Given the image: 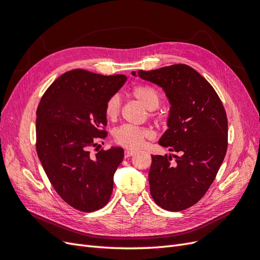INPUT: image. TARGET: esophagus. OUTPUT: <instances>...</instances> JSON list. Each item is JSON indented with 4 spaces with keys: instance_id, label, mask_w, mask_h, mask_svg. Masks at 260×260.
Here are the masks:
<instances>
[{
    "instance_id": "obj_1",
    "label": "esophagus",
    "mask_w": 260,
    "mask_h": 260,
    "mask_svg": "<svg viewBox=\"0 0 260 260\" xmlns=\"http://www.w3.org/2000/svg\"><path fill=\"white\" fill-rule=\"evenodd\" d=\"M134 153V151H132V150H124V158H129V157H131V155H133Z\"/></svg>"
}]
</instances>
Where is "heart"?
Returning <instances> with one entry per match:
<instances>
[{"label": "heart", "mask_w": 260, "mask_h": 260, "mask_svg": "<svg viewBox=\"0 0 260 260\" xmlns=\"http://www.w3.org/2000/svg\"><path fill=\"white\" fill-rule=\"evenodd\" d=\"M131 95L137 99L141 105L148 111L157 109L160 103L159 92L152 87L139 85L133 87ZM106 116L110 120H115L120 112V98L118 95L110 97L105 107ZM152 115V114H151ZM114 141L119 146L128 149H140L144 146L146 140L153 138V133L147 128L132 127V126H121L114 131Z\"/></svg>", "instance_id": "1"}]
</instances>
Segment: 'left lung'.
<instances>
[{
	"instance_id": "1",
	"label": "left lung",
	"mask_w": 260,
	"mask_h": 260,
	"mask_svg": "<svg viewBox=\"0 0 260 260\" xmlns=\"http://www.w3.org/2000/svg\"><path fill=\"white\" fill-rule=\"evenodd\" d=\"M145 80L159 85L171 105L168 127L159 144L172 155H151L150 194L161 208L181 211L206 194L227 150L228 126L222 101L214 88L192 67L177 64L139 70Z\"/></svg>"
}]
</instances>
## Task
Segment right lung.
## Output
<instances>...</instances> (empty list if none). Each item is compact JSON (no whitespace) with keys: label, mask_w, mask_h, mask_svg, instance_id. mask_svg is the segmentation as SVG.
<instances>
[{"label":"right lung","mask_w":260,"mask_h":260,"mask_svg":"<svg viewBox=\"0 0 260 260\" xmlns=\"http://www.w3.org/2000/svg\"><path fill=\"white\" fill-rule=\"evenodd\" d=\"M123 75L102 76L74 69L57 78L36 112V150L54 190L68 205L91 212L105 207L113 177L123 159L121 147L89 148L108 133L105 107L124 84Z\"/></svg>","instance_id":"obj_1"}]
</instances>
